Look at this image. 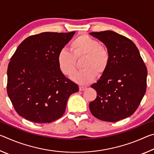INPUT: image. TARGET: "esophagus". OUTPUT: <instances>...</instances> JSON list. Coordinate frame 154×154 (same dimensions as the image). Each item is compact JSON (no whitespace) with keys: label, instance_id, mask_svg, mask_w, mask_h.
<instances>
[{"label":"esophagus","instance_id":"1","mask_svg":"<svg viewBox=\"0 0 154 154\" xmlns=\"http://www.w3.org/2000/svg\"><path fill=\"white\" fill-rule=\"evenodd\" d=\"M86 89H87V88L85 87V86H80L79 87V90L80 91H83V90H85Z\"/></svg>","mask_w":154,"mask_h":154}]
</instances>
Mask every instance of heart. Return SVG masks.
Masks as SVG:
<instances>
[{
    "mask_svg": "<svg viewBox=\"0 0 154 154\" xmlns=\"http://www.w3.org/2000/svg\"><path fill=\"white\" fill-rule=\"evenodd\" d=\"M70 49L71 53L66 49H61L57 60L62 73L71 76L76 69V60L84 58L82 62L84 69L72 75L73 82L81 85L88 84L96 79V72L102 75L107 69L110 62L108 49L91 36L87 35L77 36L71 42Z\"/></svg>",
    "mask_w": 154,
    "mask_h": 154,
    "instance_id": "obj_1",
    "label": "heart"
}]
</instances>
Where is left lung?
<instances>
[{
	"mask_svg": "<svg viewBox=\"0 0 154 154\" xmlns=\"http://www.w3.org/2000/svg\"><path fill=\"white\" fill-rule=\"evenodd\" d=\"M105 44L110 54L105 72L91 87L97 96L89 105L98 119L118 122L132 116L144 96L147 87V68L132 41L111 30L90 32Z\"/></svg>",
	"mask_w": 154,
	"mask_h": 154,
	"instance_id": "8db88e82",
	"label": "left lung"
}]
</instances>
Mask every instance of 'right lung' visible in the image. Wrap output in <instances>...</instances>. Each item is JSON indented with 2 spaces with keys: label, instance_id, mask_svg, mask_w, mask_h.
Wrapping results in <instances>:
<instances>
[{
  "label": "right lung",
  "instance_id": "obj_1",
  "mask_svg": "<svg viewBox=\"0 0 154 154\" xmlns=\"http://www.w3.org/2000/svg\"><path fill=\"white\" fill-rule=\"evenodd\" d=\"M75 32H43L22 41L7 69V94L18 115L30 122L51 123L64 114L79 87L60 71L57 57Z\"/></svg>",
  "mask_w": 154,
  "mask_h": 154
}]
</instances>
